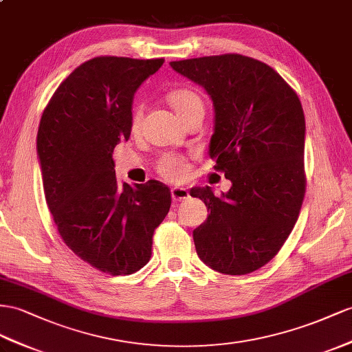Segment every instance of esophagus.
<instances>
[{
  "label": "esophagus",
  "mask_w": 352,
  "mask_h": 352,
  "mask_svg": "<svg viewBox=\"0 0 352 352\" xmlns=\"http://www.w3.org/2000/svg\"><path fill=\"white\" fill-rule=\"evenodd\" d=\"M170 193H173V199L175 202H183V201L187 199L188 196H190L186 188H183V187H174L173 190H170Z\"/></svg>",
  "instance_id": "esophagus-1"
}]
</instances>
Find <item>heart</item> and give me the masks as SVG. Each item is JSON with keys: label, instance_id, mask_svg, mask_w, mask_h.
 Returning <instances> with one entry per match:
<instances>
[{"label": "heart", "instance_id": "1", "mask_svg": "<svg viewBox=\"0 0 352 352\" xmlns=\"http://www.w3.org/2000/svg\"><path fill=\"white\" fill-rule=\"evenodd\" d=\"M168 101L183 120L188 119V117L195 113H199V111L204 113L202 98L190 87L173 89L168 94ZM142 111H144V105L135 104L132 110V117H131V123L133 129L138 128L142 117ZM156 169L159 175L162 178L168 179V182H179V179H183L187 174L186 160L182 156L174 155V153H166V155L160 156V159L156 164Z\"/></svg>", "mask_w": 352, "mask_h": 352}]
</instances>
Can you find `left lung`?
<instances>
[{
    "label": "left lung",
    "mask_w": 352,
    "mask_h": 352,
    "mask_svg": "<svg viewBox=\"0 0 352 352\" xmlns=\"http://www.w3.org/2000/svg\"><path fill=\"white\" fill-rule=\"evenodd\" d=\"M205 87L215 110L210 156L232 182L221 197L192 196L210 215L193 230L204 263L245 275L272 260L290 235L306 192L305 114L294 89L265 62L238 53L169 62Z\"/></svg>",
    "instance_id": "1"
}]
</instances>
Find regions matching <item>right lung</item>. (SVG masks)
Wrapping results in <instances>:
<instances>
[{
    "instance_id": "obj_1",
    "label": "right lung",
    "mask_w": 352,
    "mask_h": 352,
    "mask_svg": "<svg viewBox=\"0 0 352 352\" xmlns=\"http://www.w3.org/2000/svg\"><path fill=\"white\" fill-rule=\"evenodd\" d=\"M165 59L96 56L59 85L41 116L43 188L62 241L101 272L131 275L148 263L153 235L170 206L157 182L116 179L113 151L129 140L132 99Z\"/></svg>"
}]
</instances>
